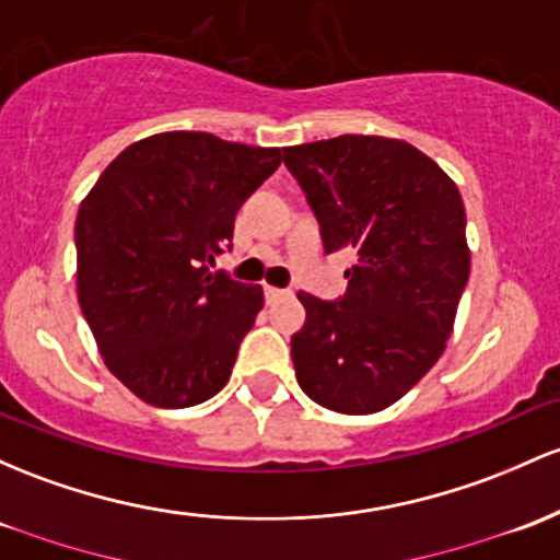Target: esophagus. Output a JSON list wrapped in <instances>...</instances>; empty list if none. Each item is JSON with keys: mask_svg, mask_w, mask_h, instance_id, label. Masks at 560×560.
<instances>
[{"mask_svg": "<svg viewBox=\"0 0 560 560\" xmlns=\"http://www.w3.org/2000/svg\"><path fill=\"white\" fill-rule=\"evenodd\" d=\"M284 290H276V287H266V300L268 303H273V300H279V298H284Z\"/></svg>", "mask_w": 560, "mask_h": 560, "instance_id": "1", "label": "esophagus"}]
</instances>
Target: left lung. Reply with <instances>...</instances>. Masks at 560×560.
<instances>
[{"label":"left lung","instance_id":"1","mask_svg":"<svg viewBox=\"0 0 560 560\" xmlns=\"http://www.w3.org/2000/svg\"><path fill=\"white\" fill-rule=\"evenodd\" d=\"M322 225L324 249H355L348 292H300L292 337L300 388L340 415L388 409L425 377L450 340L470 276L457 186L407 140L340 135L284 149Z\"/></svg>","mask_w":560,"mask_h":560}]
</instances>
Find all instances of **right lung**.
Masks as SVG:
<instances>
[{"mask_svg":"<svg viewBox=\"0 0 560 560\" xmlns=\"http://www.w3.org/2000/svg\"><path fill=\"white\" fill-rule=\"evenodd\" d=\"M279 149L159 132L103 170L77 214V294L97 350L140 401L186 409L229 383L262 287L210 273Z\"/></svg>","mask_w":560,"mask_h":560,"instance_id":"1","label":"right lung"}]
</instances>
